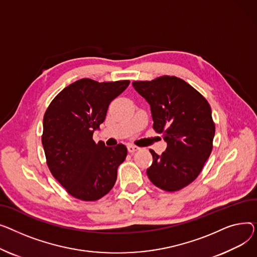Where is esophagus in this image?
Here are the masks:
<instances>
[{"instance_id": "obj_1", "label": "esophagus", "mask_w": 257, "mask_h": 257, "mask_svg": "<svg viewBox=\"0 0 257 257\" xmlns=\"http://www.w3.org/2000/svg\"><path fill=\"white\" fill-rule=\"evenodd\" d=\"M137 150H139V147H138V146H135V145H133V144H128V145H127V152H128L130 154H134V153L137 152Z\"/></svg>"}]
</instances>
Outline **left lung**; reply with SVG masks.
<instances>
[{
    "instance_id": "8db88e82",
    "label": "left lung",
    "mask_w": 257,
    "mask_h": 257,
    "mask_svg": "<svg viewBox=\"0 0 257 257\" xmlns=\"http://www.w3.org/2000/svg\"><path fill=\"white\" fill-rule=\"evenodd\" d=\"M133 87L149 103L154 128L167 143L161 156L150 149V182L168 192L185 188L199 175L213 149L215 124L207 100L184 80L169 75L134 82Z\"/></svg>"
}]
</instances>
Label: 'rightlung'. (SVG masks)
<instances>
[{"label": "right lung", "mask_w": 257, "mask_h": 257, "mask_svg": "<svg viewBox=\"0 0 257 257\" xmlns=\"http://www.w3.org/2000/svg\"><path fill=\"white\" fill-rule=\"evenodd\" d=\"M130 81L98 83L82 79L65 87L43 117L42 145L54 177L73 197L94 201L113 188L118 166L127 155L123 144L107 147L92 137L110 102Z\"/></svg>", "instance_id": "1"}]
</instances>
